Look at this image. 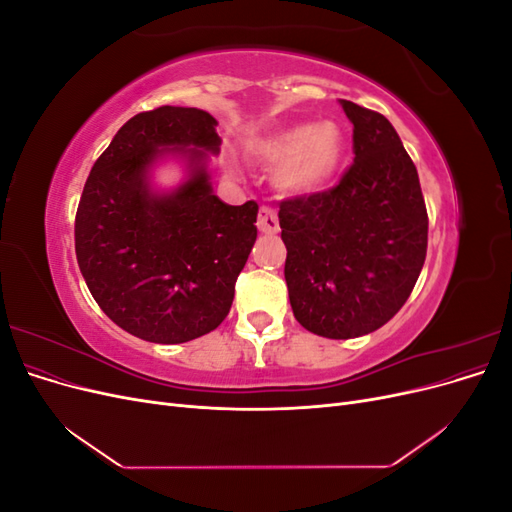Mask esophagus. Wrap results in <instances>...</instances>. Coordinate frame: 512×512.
I'll use <instances>...</instances> for the list:
<instances>
[{
    "mask_svg": "<svg viewBox=\"0 0 512 512\" xmlns=\"http://www.w3.org/2000/svg\"><path fill=\"white\" fill-rule=\"evenodd\" d=\"M256 226L260 232H265V235H273V232L280 230V220H277L275 209L269 205H262L258 211Z\"/></svg>",
    "mask_w": 512,
    "mask_h": 512,
    "instance_id": "obj_1",
    "label": "esophagus"
}]
</instances>
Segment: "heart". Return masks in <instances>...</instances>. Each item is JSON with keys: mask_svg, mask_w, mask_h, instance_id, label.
<instances>
[{"mask_svg": "<svg viewBox=\"0 0 512 512\" xmlns=\"http://www.w3.org/2000/svg\"><path fill=\"white\" fill-rule=\"evenodd\" d=\"M254 156L277 170V183L288 194H314L327 188L344 162V132L333 121L297 123L262 138Z\"/></svg>", "mask_w": 512, "mask_h": 512, "instance_id": "b5f03b06", "label": "heart"}]
</instances>
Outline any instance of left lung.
I'll list each match as a JSON object with an SVG mask.
<instances>
[{
	"label": "left lung",
	"mask_w": 512,
	"mask_h": 512,
	"mask_svg": "<svg viewBox=\"0 0 512 512\" xmlns=\"http://www.w3.org/2000/svg\"><path fill=\"white\" fill-rule=\"evenodd\" d=\"M342 106L354 162L331 190L280 203L292 314L329 339L367 335L404 307L429 228L416 166L391 121L350 100Z\"/></svg>",
	"instance_id": "left-lung-1"
}]
</instances>
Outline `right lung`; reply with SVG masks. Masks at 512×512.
<instances>
[{"mask_svg": "<svg viewBox=\"0 0 512 512\" xmlns=\"http://www.w3.org/2000/svg\"><path fill=\"white\" fill-rule=\"evenodd\" d=\"M200 108L158 106L123 123L85 181L74 247L85 284L117 327L153 344H183L218 329L256 241L258 205L211 192L207 151L222 138ZM164 152L189 158L191 177L150 192Z\"/></svg>", "mask_w": 512, "mask_h": 512, "instance_id": "add662e5", "label": "right lung"}]
</instances>
